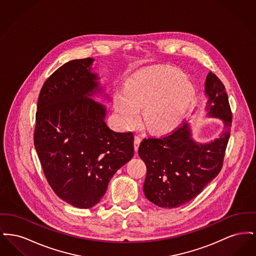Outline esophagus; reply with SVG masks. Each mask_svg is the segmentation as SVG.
I'll return each instance as SVG.
<instances>
[{
    "instance_id": "34e87169",
    "label": "esophagus",
    "mask_w": 256,
    "mask_h": 256,
    "mask_svg": "<svg viewBox=\"0 0 256 256\" xmlns=\"http://www.w3.org/2000/svg\"><path fill=\"white\" fill-rule=\"evenodd\" d=\"M140 143H141V138L139 136H135L134 137V150L135 152L138 150V148H139Z\"/></svg>"
}]
</instances>
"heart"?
Listing matches in <instances>:
<instances>
[{
    "label": "heart",
    "mask_w": 256,
    "mask_h": 256,
    "mask_svg": "<svg viewBox=\"0 0 256 256\" xmlns=\"http://www.w3.org/2000/svg\"><path fill=\"white\" fill-rule=\"evenodd\" d=\"M195 87L182 72L172 67L150 70L114 96L120 126L128 130L139 122L156 134L170 132L182 121L194 98Z\"/></svg>",
    "instance_id": "obj_1"
}]
</instances>
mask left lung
<instances>
[{
  "instance_id": "obj_1",
  "label": "left lung",
  "mask_w": 256,
  "mask_h": 256,
  "mask_svg": "<svg viewBox=\"0 0 256 256\" xmlns=\"http://www.w3.org/2000/svg\"><path fill=\"white\" fill-rule=\"evenodd\" d=\"M204 86L206 116L220 119L224 124L217 138L198 142L192 124L184 122L169 135L144 139L139 146V156L146 166L144 194L158 206L174 208L190 202L222 169L230 136L232 110L226 88L216 74L209 72Z\"/></svg>"
}]
</instances>
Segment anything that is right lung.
Returning a JSON list of instances; mask_svg holds the SVG:
<instances>
[{
	"label": "right lung",
	"mask_w": 256,
	"mask_h": 256,
	"mask_svg": "<svg viewBox=\"0 0 256 256\" xmlns=\"http://www.w3.org/2000/svg\"><path fill=\"white\" fill-rule=\"evenodd\" d=\"M94 60L63 64L42 87L34 146L45 176L61 200L96 206L115 172L134 158V134L110 130L108 108L93 98L110 96L92 70Z\"/></svg>",
	"instance_id": "obj_1"
}]
</instances>
